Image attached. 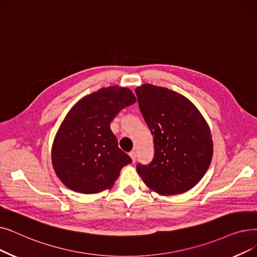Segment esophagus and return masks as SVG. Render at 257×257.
Wrapping results in <instances>:
<instances>
[{"instance_id":"34e87169","label":"esophagus","mask_w":257,"mask_h":257,"mask_svg":"<svg viewBox=\"0 0 257 257\" xmlns=\"http://www.w3.org/2000/svg\"><path fill=\"white\" fill-rule=\"evenodd\" d=\"M129 155H130L132 163H136V161H137V152H136V151H131V152L129 153Z\"/></svg>"}]
</instances>
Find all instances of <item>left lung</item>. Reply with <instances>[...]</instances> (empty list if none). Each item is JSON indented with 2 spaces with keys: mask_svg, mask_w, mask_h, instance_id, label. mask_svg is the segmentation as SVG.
<instances>
[{
  "mask_svg": "<svg viewBox=\"0 0 257 257\" xmlns=\"http://www.w3.org/2000/svg\"><path fill=\"white\" fill-rule=\"evenodd\" d=\"M136 92L154 143V158L149 165L137 166L139 175L159 194L187 192L202 180L213 155L209 125L181 93L151 84Z\"/></svg>",
  "mask_w": 257,
  "mask_h": 257,
  "instance_id": "1",
  "label": "left lung"
}]
</instances>
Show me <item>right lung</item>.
I'll return each instance as SVG.
<instances>
[{"label":"right lung","mask_w":257,"mask_h":257,"mask_svg":"<svg viewBox=\"0 0 257 257\" xmlns=\"http://www.w3.org/2000/svg\"><path fill=\"white\" fill-rule=\"evenodd\" d=\"M136 102L129 88L110 86L84 96L69 110L51 149L54 172L66 187L84 194L112 188L131 159L118 148L110 122Z\"/></svg>","instance_id":"1"}]
</instances>
